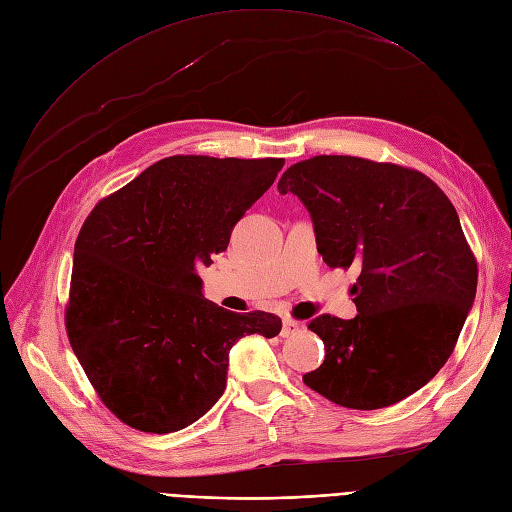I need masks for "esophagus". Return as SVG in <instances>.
<instances>
[{"mask_svg":"<svg viewBox=\"0 0 512 512\" xmlns=\"http://www.w3.org/2000/svg\"><path fill=\"white\" fill-rule=\"evenodd\" d=\"M301 332H303V326L299 324L297 319L284 317V321H282V336H284V338H288V336H297V334H301Z\"/></svg>","mask_w":512,"mask_h":512,"instance_id":"1","label":"esophagus"}]
</instances>
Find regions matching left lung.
<instances>
[{"instance_id": "obj_1", "label": "left lung", "mask_w": 512, "mask_h": 512, "mask_svg": "<svg viewBox=\"0 0 512 512\" xmlns=\"http://www.w3.org/2000/svg\"><path fill=\"white\" fill-rule=\"evenodd\" d=\"M282 195L311 213L330 267L357 265V317H315L326 359L303 382L346 409L390 407L444 367L475 301L477 261L459 215L425 174L353 155L290 166Z\"/></svg>"}]
</instances>
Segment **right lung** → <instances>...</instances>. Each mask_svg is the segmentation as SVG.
<instances>
[{
  "label": "right lung",
  "mask_w": 512,
  "mask_h": 512,
  "mask_svg": "<svg viewBox=\"0 0 512 512\" xmlns=\"http://www.w3.org/2000/svg\"><path fill=\"white\" fill-rule=\"evenodd\" d=\"M284 159L174 155L89 213L74 245L66 332L89 382L122 423L170 434L226 388L230 348L274 338L278 315L232 313L201 294L197 265L228 249Z\"/></svg>",
  "instance_id": "add662e5"
}]
</instances>
